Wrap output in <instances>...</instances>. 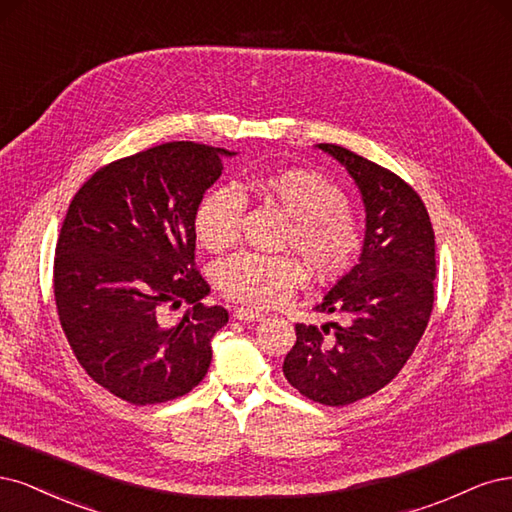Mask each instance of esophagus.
<instances>
[{
    "label": "esophagus",
    "instance_id": "34e87169",
    "mask_svg": "<svg viewBox=\"0 0 512 512\" xmlns=\"http://www.w3.org/2000/svg\"><path fill=\"white\" fill-rule=\"evenodd\" d=\"M234 319L242 321V323H255L259 319H263V315L259 310H253V308H236L234 310Z\"/></svg>",
    "mask_w": 512,
    "mask_h": 512
}]
</instances>
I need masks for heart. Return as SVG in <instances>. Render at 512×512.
Wrapping results in <instances>:
<instances>
[{"label": "heart", "mask_w": 512, "mask_h": 512, "mask_svg": "<svg viewBox=\"0 0 512 512\" xmlns=\"http://www.w3.org/2000/svg\"><path fill=\"white\" fill-rule=\"evenodd\" d=\"M253 187L289 217L283 246L298 253L319 280L351 270L361 251V227L344 193L319 172L289 168L253 180ZM244 202L236 189L217 187L195 212V236L208 251L221 253L240 236ZM306 267L293 255L240 253L223 259L214 280L229 300L276 306L306 283Z\"/></svg>", "instance_id": "obj_1"}]
</instances>
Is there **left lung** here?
<instances>
[{
    "label": "left lung",
    "mask_w": 512,
    "mask_h": 512,
    "mask_svg": "<svg viewBox=\"0 0 512 512\" xmlns=\"http://www.w3.org/2000/svg\"><path fill=\"white\" fill-rule=\"evenodd\" d=\"M315 148L353 178L366 236L359 261L315 306L342 323L295 325L283 372L312 402L346 406L391 383L419 344L434 306L436 244L430 214L400 176L336 144Z\"/></svg>",
    "instance_id": "1"
}]
</instances>
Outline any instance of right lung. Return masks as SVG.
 Masks as SVG:
<instances>
[{
  "mask_svg": "<svg viewBox=\"0 0 512 512\" xmlns=\"http://www.w3.org/2000/svg\"><path fill=\"white\" fill-rule=\"evenodd\" d=\"M238 153L168 142L97 170L65 214L55 251L59 321L97 385L136 404H161L200 385L223 306L195 270V212ZM191 303L170 324L168 307Z\"/></svg>",
  "mask_w": 512,
  "mask_h": 512,
  "instance_id": "add662e5",
  "label": "right lung"
}]
</instances>
